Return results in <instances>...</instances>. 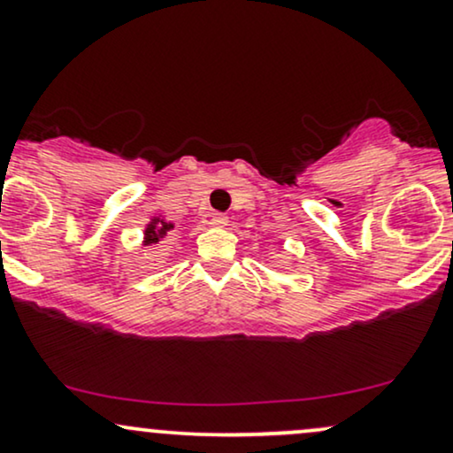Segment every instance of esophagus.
Instances as JSON below:
<instances>
[{"instance_id": "obj_1", "label": "esophagus", "mask_w": 453, "mask_h": 453, "mask_svg": "<svg viewBox=\"0 0 453 453\" xmlns=\"http://www.w3.org/2000/svg\"><path fill=\"white\" fill-rule=\"evenodd\" d=\"M227 217L226 215H219V212H206L204 217H202V223H204L206 227H226L227 226Z\"/></svg>"}]
</instances>
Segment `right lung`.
<instances>
[{
	"label": "right lung",
	"instance_id": "obj_1",
	"mask_svg": "<svg viewBox=\"0 0 453 453\" xmlns=\"http://www.w3.org/2000/svg\"><path fill=\"white\" fill-rule=\"evenodd\" d=\"M174 230V223L165 221V217H150L147 226H144L142 232V247H153V244H159L168 236V232Z\"/></svg>",
	"mask_w": 453,
	"mask_h": 453
}]
</instances>
